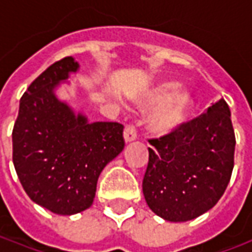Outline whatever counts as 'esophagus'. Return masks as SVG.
Masks as SVG:
<instances>
[{
    "instance_id": "34e87169",
    "label": "esophagus",
    "mask_w": 252,
    "mask_h": 252,
    "mask_svg": "<svg viewBox=\"0 0 252 252\" xmlns=\"http://www.w3.org/2000/svg\"><path fill=\"white\" fill-rule=\"evenodd\" d=\"M136 137H137V133H136V128H135V126L128 124V126H126V129H124V139H126V143L133 142Z\"/></svg>"
}]
</instances>
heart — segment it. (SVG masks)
Segmentation results:
<instances>
[{"label":"heart","mask_w":252,"mask_h":252,"mask_svg":"<svg viewBox=\"0 0 252 252\" xmlns=\"http://www.w3.org/2000/svg\"><path fill=\"white\" fill-rule=\"evenodd\" d=\"M180 83L164 81L148 90L139 104L154 108L148 126L157 135H170L186 124L194 109V99L188 90H178Z\"/></svg>","instance_id":"1"}]
</instances>
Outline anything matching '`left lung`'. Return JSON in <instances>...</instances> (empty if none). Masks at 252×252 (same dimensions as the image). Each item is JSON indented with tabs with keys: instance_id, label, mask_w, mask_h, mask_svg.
<instances>
[{
	"instance_id": "obj_1",
	"label": "left lung",
	"mask_w": 252,
	"mask_h": 252,
	"mask_svg": "<svg viewBox=\"0 0 252 252\" xmlns=\"http://www.w3.org/2000/svg\"><path fill=\"white\" fill-rule=\"evenodd\" d=\"M150 144L143 194L155 215L189 221L216 205L232 175L236 144L224 99Z\"/></svg>"
}]
</instances>
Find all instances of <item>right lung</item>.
Masks as SVG:
<instances>
[{"label":"right lung","mask_w":252,"mask_h":252,"mask_svg":"<svg viewBox=\"0 0 252 252\" xmlns=\"http://www.w3.org/2000/svg\"><path fill=\"white\" fill-rule=\"evenodd\" d=\"M79 68L63 58L31 83L14 123L13 164L31 200L57 215L92 206L97 181L124 148L120 123H89L55 95V88Z\"/></svg>","instance_id":"obj_1"}]
</instances>
